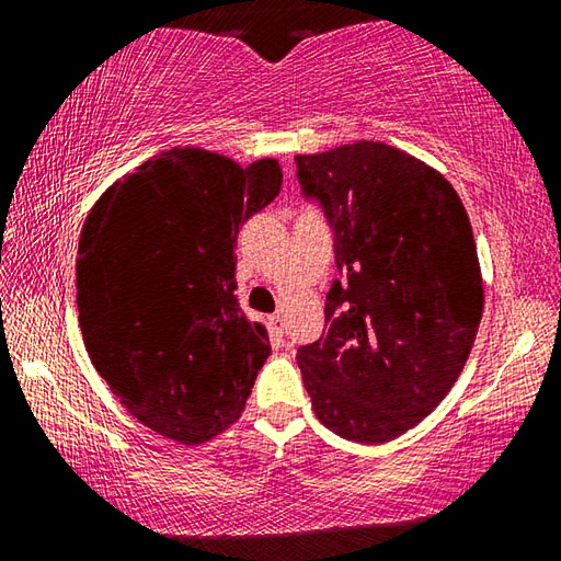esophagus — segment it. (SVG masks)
Masks as SVG:
<instances>
[{"instance_id":"1","label":"esophagus","mask_w":561,"mask_h":561,"mask_svg":"<svg viewBox=\"0 0 561 561\" xmlns=\"http://www.w3.org/2000/svg\"><path fill=\"white\" fill-rule=\"evenodd\" d=\"M270 327H272L274 334L282 336L284 334V317L282 314H272L270 317Z\"/></svg>"}]
</instances>
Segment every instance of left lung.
Listing matches in <instances>:
<instances>
[{
  "instance_id": "left-lung-1",
  "label": "left lung",
  "mask_w": 561,
  "mask_h": 561,
  "mask_svg": "<svg viewBox=\"0 0 561 561\" xmlns=\"http://www.w3.org/2000/svg\"><path fill=\"white\" fill-rule=\"evenodd\" d=\"M294 160L341 274L324 334L297 348L304 386L329 431L388 443L448 396L474 344L485 294L468 213L438 170L386 144Z\"/></svg>"
}]
</instances>
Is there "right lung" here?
Segmentation results:
<instances>
[{"label":"right lung","mask_w":561,"mask_h":561,"mask_svg":"<svg viewBox=\"0 0 561 561\" xmlns=\"http://www.w3.org/2000/svg\"><path fill=\"white\" fill-rule=\"evenodd\" d=\"M282 187L274 158L201 148L146 160L93 205L76 257L83 344L113 396L183 445L242 415L270 336L234 297L240 227Z\"/></svg>","instance_id":"add662e5"}]
</instances>
